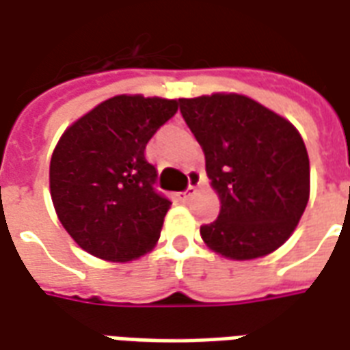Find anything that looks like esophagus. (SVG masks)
<instances>
[{
    "label": "esophagus",
    "mask_w": 350,
    "mask_h": 350,
    "mask_svg": "<svg viewBox=\"0 0 350 350\" xmlns=\"http://www.w3.org/2000/svg\"><path fill=\"white\" fill-rule=\"evenodd\" d=\"M200 180L201 177L198 175V173H190V186L186 188L185 192H180V200L183 201H188L192 200L193 196H196V192H198V186H200Z\"/></svg>",
    "instance_id": "34e87169"
}]
</instances>
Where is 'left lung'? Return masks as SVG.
<instances>
[{
	"label": "left lung",
	"instance_id": "1",
	"mask_svg": "<svg viewBox=\"0 0 350 350\" xmlns=\"http://www.w3.org/2000/svg\"><path fill=\"white\" fill-rule=\"evenodd\" d=\"M205 152L220 214L201 239L220 256L248 261L289 239L310 200V158L287 119L250 96L214 93L178 98Z\"/></svg>",
	"mask_w": 350,
	"mask_h": 350
}]
</instances>
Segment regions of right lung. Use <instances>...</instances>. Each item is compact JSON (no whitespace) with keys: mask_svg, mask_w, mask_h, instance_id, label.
<instances>
[{"mask_svg":"<svg viewBox=\"0 0 350 350\" xmlns=\"http://www.w3.org/2000/svg\"><path fill=\"white\" fill-rule=\"evenodd\" d=\"M177 109L178 100L117 94L59 137L50 193L63 228L88 254L126 262L154 248L172 201L154 188L145 147Z\"/></svg>","mask_w":350,"mask_h":350,"instance_id":"obj_1","label":"right lung"}]
</instances>
